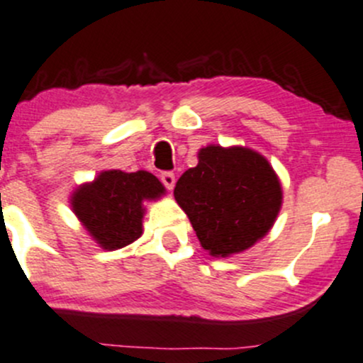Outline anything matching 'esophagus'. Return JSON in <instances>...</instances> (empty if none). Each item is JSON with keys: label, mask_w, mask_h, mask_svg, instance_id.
<instances>
[{"label": "esophagus", "mask_w": 363, "mask_h": 363, "mask_svg": "<svg viewBox=\"0 0 363 363\" xmlns=\"http://www.w3.org/2000/svg\"><path fill=\"white\" fill-rule=\"evenodd\" d=\"M161 182L167 190H171L174 183H177V178H174V173H171V171H164V173H161Z\"/></svg>", "instance_id": "esophagus-1"}]
</instances>
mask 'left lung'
<instances>
[{
    "label": "left lung",
    "mask_w": 363,
    "mask_h": 363,
    "mask_svg": "<svg viewBox=\"0 0 363 363\" xmlns=\"http://www.w3.org/2000/svg\"><path fill=\"white\" fill-rule=\"evenodd\" d=\"M174 199L202 247L225 258L251 247L272 228L282 190L258 152L211 145L199 152V164L177 182Z\"/></svg>",
    "instance_id": "8db88e82"
}]
</instances>
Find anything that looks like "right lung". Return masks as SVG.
Returning <instances> with one entry per match:
<instances>
[{
  "mask_svg": "<svg viewBox=\"0 0 363 363\" xmlns=\"http://www.w3.org/2000/svg\"><path fill=\"white\" fill-rule=\"evenodd\" d=\"M162 192V183L147 171H104L74 194L72 208L104 249H121L142 235L143 199Z\"/></svg>",
  "mask_w": 363,
  "mask_h": 363,
  "instance_id": "1",
  "label": "right lung"
}]
</instances>
